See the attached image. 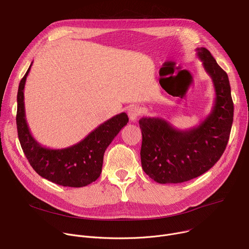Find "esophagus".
Segmentation results:
<instances>
[{"mask_svg":"<svg viewBox=\"0 0 249 249\" xmlns=\"http://www.w3.org/2000/svg\"><path fill=\"white\" fill-rule=\"evenodd\" d=\"M142 115V108L137 106H132L128 109V117L131 122H135L139 117Z\"/></svg>","mask_w":249,"mask_h":249,"instance_id":"34e87169","label":"esophagus"}]
</instances>
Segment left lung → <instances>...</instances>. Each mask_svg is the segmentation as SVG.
Listing matches in <instances>:
<instances>
[{
    "mask_svg": "<svg viewBox=\"0 0 249 249\" xmlns=\"http://www.w3.org/2000/svg\"><path fill=\"white\" fill-rule=\"evenodd\" d=\"M197 56L214 88L211 114L199 125L186 130L160 118L140 120L142 169L160 184L183 183L201 176L223 155L230 139L233 103L228 74L207 48H197Z\"/></svg>",
    "mask_w": 249,
    "mask_h": 249,
    "instance_id": "obj_1",
    "label": "left lung"
}]
</instances>
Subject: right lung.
Here are the masks:
<instances>
[{
    "instance_id": "1",
    "label": "right lung",
    "mask_w": 249,
    "mask_h": 249,
    "mask_svg": "<svg viewBox=\"0 0 249 249\" xmlns=\"http://www.w3.org/2000/svg\"><path fill=\"white\" fill-rule=\"evenodd\" d=\"M32 65L20 80L18 91L17 127L24 155L42 178L64 187H85L100 177L104 153L128 123V117L125 113L113 117L69 147L51 149L42 146L34 139L25 120L23 90Z\"/></svg>"
}]
</instances>
